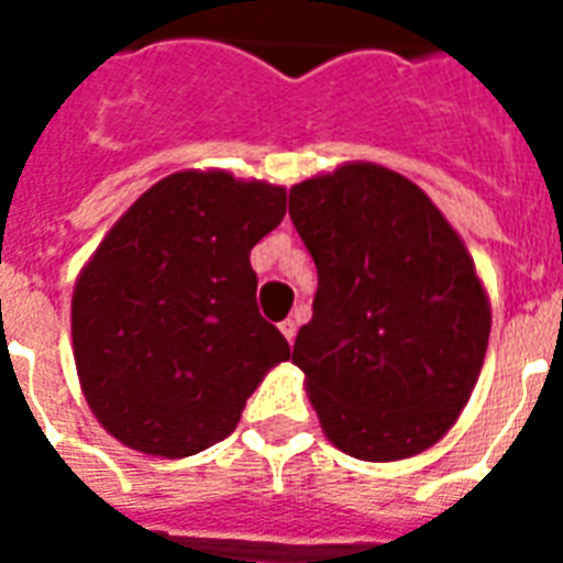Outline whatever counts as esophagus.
Instances as JSON below:
<instances>
[{
  "label": "esophagus",
  "mask_w": 563,
  "mask_h": 563,
  "mask_svg": "<svg viewBox=\"0 0 563 563\" xmlns=\"http://www.w3.org/2000/svg\"><path fill=\"white\" fill-rule=\"evenodd\" d=\"M280 331H283V338H286V341L292 343V341H295V334H298V322H295V319H283V322H280Z\"/></svg>",
  "instance_id": "esophagus-1"
}]
</instances>
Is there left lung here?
Here are the masks:
<instances>
[{"label":"left lung","instance_id":"left-lung-1","mask_svg":"<svg viewBox=\"0 0 563 563\" xmlns=\"http://www.w3.org/2000/svg\"><path fill=\"white\" fill-rule=\"evenodd\" d=\"M317 262L292 365L334 446L401 461L459 422L479 379L492 305L467 246L404 174L346 162L289 189Z\"/></svg>","mask_w":563,"mask_h":563}]
</instances>
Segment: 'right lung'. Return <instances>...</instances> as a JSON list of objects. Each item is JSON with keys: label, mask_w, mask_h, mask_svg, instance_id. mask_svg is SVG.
I'll list each match as a JSON object with an SVG mask.
<instances>
[{"label": "right lung", "mask_w": 563, "mask_h": 563, "mask_svg": "<svg viewBox=\"0 0 563 563\" xmlns=\"http://www.w3.org/2000/svg\"><path fill=\"white\" fill-rule=\"evenodd\" d=\"M286 189L220 168L174 172L111 225L71 295L84 398L123 446L186 459L229 437L289 343L258 317L250 250Z\"/></svg>", "instance_id": "add662e5"}]
</instances>
